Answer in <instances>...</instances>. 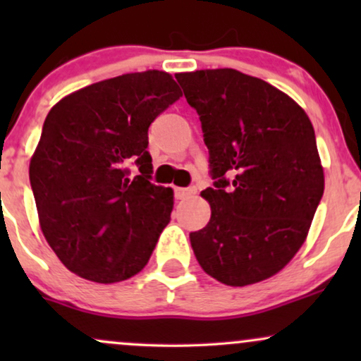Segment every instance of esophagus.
I'll return each mask as SVG.
<instances>
[{
  "instance_id": "esophagus-1",
  "label": "esophagus",
  "mask_w": 361,
  "mask_h": 361,
  "mask_svg": "<svg viewBox=\"0 0 361 361\" xmlns=\"http://www.w3.org/2000/svg\"><path fill=\"white\" fill-rule=\"evenodd\" d=\"M193 193H195V188H180V186L175 188V195L178 200H185V198L192 197Z\"/></svg>"
}]
</instances>
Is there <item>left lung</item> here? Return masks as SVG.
I'll return each mask as SVG.
<instances>
[{"label":"left lung","instance_id":"8db88e82","mask_svg":"<svg viewBox=\"0 0 361 361\" xmlns=\"http://www.w3.org/2000/svg\"><path fill=\"white\" fill-rule=\"evenodd\" d=\"M175 76L200 115L217 180L202 192L209 224L190 234L197 261L231 287L270 279L307 239L324 193L312 123L283 91L235 69Z\"/></svg>","mask_w":361,"mask_h":361}]
</instances>
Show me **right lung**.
<instances>
[{"label": "right lung", "instance_id": "add662e5", "mask_svg": "<svg viewBox=\"0 0 361 361\" xmlns=\"http://www.w3.org/2000/svg\"><path fill=\"white\" fill-rule=\"evenodd\" d=\"M180 97L171 74L149 69L74 91L49 111L30 185L45 241L81 279L117 283L151 258L175 202L149 180L147 128Z\"/></svg>", "mask_w": 361, "mask_h": 361}]
</instances>
